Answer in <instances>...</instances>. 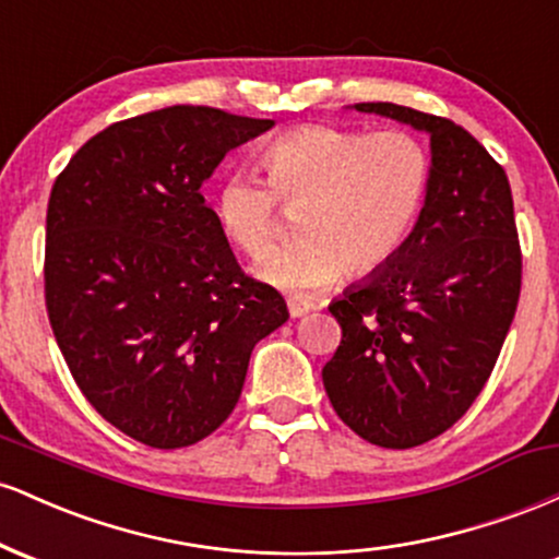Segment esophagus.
I'll return each mask as SVG.
<instances>
[{
    "label": "esophagus",
    "instance_id": "34e87169",
    "mask_svg": "<svg viewBox=\"0 0 559 559\" xmlns=\"http://www.w3.org/2000/svg\"><path fill=\"white\" fill-rule=\"evenodd\" d=\"M286 307H288V316L292 318H301L307 316V312H312V301L310 299H301V297H288L286 299Z\"/></svg>",
    "mask_w": 559,
    "mask_h": 559
}]
</instances>
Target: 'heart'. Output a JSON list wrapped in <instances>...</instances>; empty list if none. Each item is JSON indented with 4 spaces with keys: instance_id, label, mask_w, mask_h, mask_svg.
Returning a JSON list of instances; mask_svg holds the SVG:
<instances>
[{
    "instance_id": "b5f03b06",
    "label": "heart",
    "mask_w": 559,
    "mask_h": 559,
    "mask_svg": "<svg viewBox=\"0 0 559 559\" xmlns=\"http://www.w3.org/2000/svg\"><path fill=\"white\" fill-rule=\"evenodd\" d=\"M265 183L230 173L215 191V221L247 258H264L280 235L278 206L296 212L302 239L258 265L288 294L331 286L344 271L370 275L389 265L413 234L426 202L431 163L402 128L305 123L262 150Z\"/></svg>"
}]
</instances>
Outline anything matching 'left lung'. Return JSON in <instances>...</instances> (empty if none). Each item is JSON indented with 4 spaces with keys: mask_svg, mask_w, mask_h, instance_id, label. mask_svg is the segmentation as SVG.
I'll return each mask as SVG.
<instances>
[{
    "mask_svg": "<svg viewBox=\"0 0 559 559\" xmlns=\"http://www.w3.org/2000/svg\"><path fill=\"white\" fill-rule=\"evenodd\" d=\"M360 112L431 136V178L394 260L329 307L342 344L323 368L336 415L376 447L426 444L489 381L521 299L523 254L502 165L463 126L391 102Z\"/></svg>",
    "mask_w": 559,
    "mask_h": 559,
    "instance_id": "obj_1",
    "label": "left lung"
}]
</instances>
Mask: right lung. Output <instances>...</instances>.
Returning <instances> with one entry per match:
<instances>
[{"instance_id":"obj_1","label":"right lung","mask_w":559,"mask_h":559,"mask_svg":"<svg viewBox=\"0 0 559 559\" xmlns=\"http://www.w3.org/2000/svg\"><path fill=\"white\" fill-rule=\"evenodd\" d=\"M267 128L165 107L107 126L52 186L44 299L57 346L96 413L146 447H191L221 428L254 344L288 320L199 191Z\"/></svg>"}]
</instances>
